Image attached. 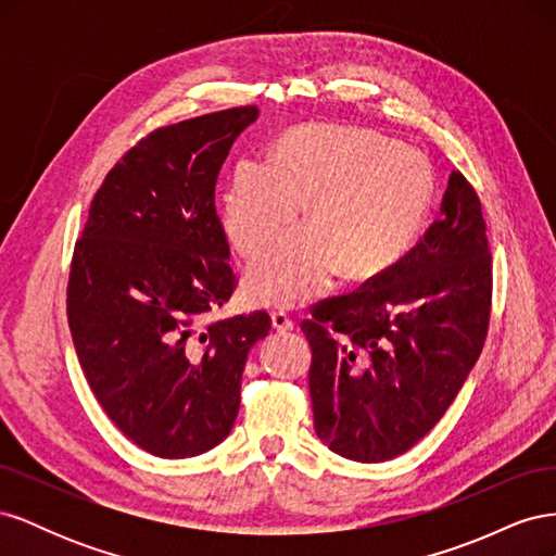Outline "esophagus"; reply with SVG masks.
Segmentation results:
<instances>
[{
	"label": "esophagus",
	"mask_w": 556,
	"mask_h": 556,
	"mask_svg": "<svg viewBox=\"0 0 556 556\" xmlns=\"http://www.w3.org/2000/svg\"><path fill=\"white\" fill-rule=\"evenodd\" d=\"M271 325H274L276 331H292L294 319L285 311H276V313H271Z\"/></svg>",
	"instance_id": "34e87169"
}]
</instances>
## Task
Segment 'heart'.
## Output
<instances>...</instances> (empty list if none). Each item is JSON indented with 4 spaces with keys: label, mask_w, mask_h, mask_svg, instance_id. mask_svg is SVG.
<instances>
[{
    "label": "heart",
    "mask_w": 556,
    "mask_h": 556,
    "mask_svg": "<svg viewBox=\"0 0 556 556\" xmlns=\"http://www.w3.org/2000/svg\"><path fill=\"white\" fill-rule=\"evenodd\" d=\"M429 162L364 129L311 125L290 131L274 162L243 157L223 194L229 243L255 260L308 199L311 223L292 229L248 271L245 292L264 306H299L343 271L371 278L413 245L431 204Z\"/></svg>",
    "instance_id": "b5f03b06"
}]
</instances>
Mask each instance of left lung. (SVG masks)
<instances>
[{
	"mask_svg": "<svg viewBox=\"0 0 556 556\" xmlns=\"http://www.w3.org/2000/svg\"><path fill=\"white\" fill-rule=\"evenodd\" d=\"M492 315V252L480 197L452 172L441 215L387 271L311 306L315 431L364 464L410 450L476 366Z\"/></svg>",
	"mask_w": 556,
	"mask_h": 556,
	"instance_id": "8db88e82",
	"label": "left lung"
}]
</instances>
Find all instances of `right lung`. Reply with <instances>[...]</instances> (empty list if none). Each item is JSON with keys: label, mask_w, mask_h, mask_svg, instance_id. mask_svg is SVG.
Returning <instances> with one entry per match:
<instances>
[{"label": "right lung", "mask_w": 556, "mask_h": 556, "mask_svg": "<svg viewBox=\"0 0 556 556\" xmlns=\"http://www.w3.org/2000/svg\"><path fill=\"white\" fill-rule=\"evenodd\" d=\"M257 106L157 127L97 190L74 245L66 317L83 374L131 443L185 459L223 443L264 311L206 323L237 290L215 182Z\"/></svg>", "instance_id": "right-lung-1"}]
</instances>
